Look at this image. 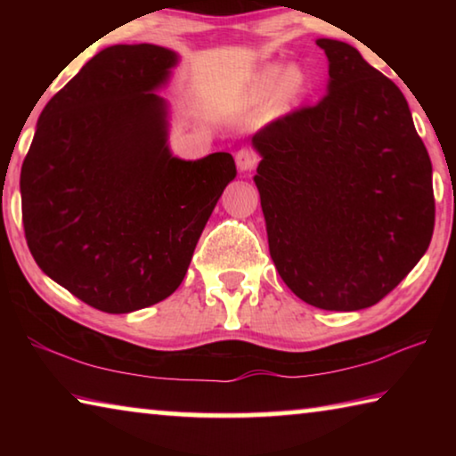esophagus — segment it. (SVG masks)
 Masks as SVG:
<instances>
[{
    "label": "esophagus",
    "mask_w": 456,
    "mask_h": 456,
    "mask_svg": "<svg viewBox=\"0 0 456 456\" xmlns=\"http://www.w3.org/2000/svg\"><path fill=\"white\" fill-rule=\"evenodd\" d=\"M235 165H237V168H239V173H249V171H253V168H256V165H257L256 152L249 151V149L237 151V154H235Z\"/></svg>",
    "instance_id": "1"
}]
</instances>
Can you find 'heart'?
<instances>
[{"label": "heart", "instance_id": "b5f03b06", "mask_svg": "<svg viewBox=\"0 0 456 456\" xmlns=\"http://www.w3.org/2000/svg\"><path fill=\"white\" fill-rule=\"evenodd\" d=\"M312 88V76L302 64H267L253 74L243 92L247 104H261L269 98V110L273 117L289 112L302 102Z\"/></svg>", "mask_w": 456, "mask_h": 456}]
</instances>
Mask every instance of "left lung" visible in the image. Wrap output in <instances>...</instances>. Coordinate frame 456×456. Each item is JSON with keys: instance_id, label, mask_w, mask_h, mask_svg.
<instances>
[{"instance_id": "left-lung-1", "label": "left lung", "mask_w": 456, "mask_h": 456, "mask_svg": "<svg viewBox=\"0 0 456 456\" xmlns=\"http://www.w3.org/2000/svg\"><path fill=\"white\" fill-rule=\"evenodd\" d=\"M328 90L251 138L269 253L305 304L380 302L427 253L432 165L403 92L354 45L320 37Z\"/></svg>"}]
</instances>
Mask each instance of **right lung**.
Returning a JSON list of instances; mask_svg holds the SVG:
<instances>
[{"mask_svg": "<svg viewBox=\"0 0 456 456\" xmlns=\"http://www.w3.org/2000/svg\"><path fill=\"white\" fill-rule=\"evenodd\" d=\"M179 53L110 45L53 96L21 165V217L42 272L84 304L130 314L167 299L227 184L229 152L199 160L168 146Z\"/></svg>", "mask_w": 456, "mask_h": 456, "instance_id": "obj_1", "label": "right lung"}]
</instances>
